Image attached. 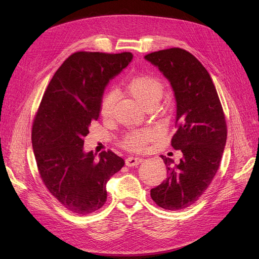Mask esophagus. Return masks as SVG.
Here are the masks:
<instances>
[{"instance_id": "34e87169", "label": "esophagus", "mask_w": 259, "mask_h": 259, "mask_svg": "<svg viewBox=\"0 0 259 259\" xmlns=\"http://www.w3.org/2000/svg\"><path fill=\"white\" fill-rule=\"evenodd\" d=\"M144 161L143 158H139V156H128V158L125 160V164H126L127 166H135L138 165Z\"/></svg>"}]
</instances>
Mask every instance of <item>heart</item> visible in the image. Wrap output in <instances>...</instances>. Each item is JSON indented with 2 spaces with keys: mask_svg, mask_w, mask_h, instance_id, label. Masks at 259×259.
I'll return each instance as SVG.
<instances>
[{
  "mask_svg": "<svg viewBox=\"0 0 259 259\" xmlns=\"http://www.w3.org/2000/svg\"><path fill=\"white\" fill-rule=\"evenodd\" d=\"M126 88L128 92L144 106L152 103H158L162 95L163 85L156 77L148 74H138L132 76L127 81ZM117 99L114 91L108 92L100 101V114L108 117L112 113L113 107ZM154 135V132L150 128H144L132 132L124 138V145L133 150H142L146 144Z\"/></svg>",
  "mask_w": 259,
  "mask_h": 259,
  "instance_id": "obj_1",
  "label": "heart"
}]
</instances>
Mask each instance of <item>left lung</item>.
Wrapping results in <instances>:
<instances>
[{"instance_id":"left-lung-1","label":"left lung","mask_w":259,"mask_h":259,"mask_svg":"<svg viewBox=\"0 0 259 259\" xmlns=\"http://www.w3.org/2000/svg\"><path fill=\"white\" fill-rule=\"evenodd\" d=\"M145 59L174 91L177 131L170 144L183 152L177 164L161 155L167 177L150 195L164 209H183L199 200L219 167L227 140L225 114L209 73L192 54L174 48L148 54Z\"/></svg>"}]
</instances>
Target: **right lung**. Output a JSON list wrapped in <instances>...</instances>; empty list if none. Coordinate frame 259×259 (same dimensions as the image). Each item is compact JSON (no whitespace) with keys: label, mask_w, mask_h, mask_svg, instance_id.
I'll return each mask as SVG.
<instances>
[{"label":"right lung","mask_w":259,"mask_h":259,"mask_svg":"<svg viewBox=\"0 0 259 259\" xmlns=\"http://www.w3.org/2000/svg\"><path fill=\"white\" fill-rule=\"evenodd\" d=\"M132 53L76 52L62 64L46 89L32 125V147L44 185L60 204L90 214L107 201L106 185L123 165L112 151H84L91 122L100 114L109 81L128 66Z\"/></svg>","instance_id":"obj_1"}]
</instances>
